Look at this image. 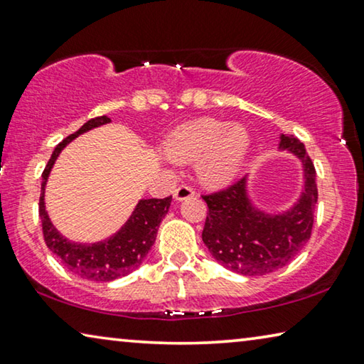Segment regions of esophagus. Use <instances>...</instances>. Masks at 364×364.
Masks as SVG:
<instances>
[{"label": "esophagus", "instance_id": "esophagus-1", "mask_svg": "<svg viewBox=\"0 0 364 364\" xmlns=\"http://www.w3.org/2000/svg\"><path fill=\"white\" fill-rule=\"evenodd\" d=\"M195 195V191L191 187L187 186V183H182V186H178L176 191H173V198L177 200V202H181V200H186V198H191Z\"/></svg>", "mask_w": 364, "mask_h": 364}]
</instances>
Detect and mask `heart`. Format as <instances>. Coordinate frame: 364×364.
<instances>
[{
  "label": "heart",
  "mask_w": 364,
  "mask_h": 364,
  "mask_svg": "<svg viewBox=\"0 0 364 364\" xmlns=\"http://www.w3.org/2000/svg\"><path fill=\"white\" fill-rule=\"evenodd\" d=\"M247 146L250 134L245 126L202 118L173 131L167 141V152L177 161L202 157L200 177L212 186H223L236 176Z\"/></svg>",
  "instance_id": "b5f03b06"
}]
</instances>
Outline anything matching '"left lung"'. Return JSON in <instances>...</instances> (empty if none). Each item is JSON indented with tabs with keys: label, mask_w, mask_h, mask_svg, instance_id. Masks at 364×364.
<instances>
[{
	"label": "left lung",
	"mask_w": 364,
	"mask_h": 364,
	"mask_svg": "<svg viewBox=\"0 0 364 364\" xmlns=\"http://www.w3.org/2000/svg\"><path fill=\"white\" fill-rule=\"evenodd\" d=\"M279 149L302 162L304 192L282 213H266L252 205L247 177L225 191L202 195L208 205L202 240L220 264L243 276H264L289 264L310 240L317 205V172L296 136L281 134Z\"/></svg>",
	"instance_id": "8db88e82"
}]
</instances>
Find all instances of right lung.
I'll return each instance as SVG.
<instances>
[{
	"instance_id": "obj_1",
	"label": "right lung",
	"mask_w": 364,
	"mask_h": 364,
	"mask_svg": "<svg viewBox=\"0 0 364 364\" xmlns=\"http://www.w3.org/2000/svg\"><path fill=\"white\" fill-rule=\"evenodd\" d=\"M108 117H97L87 121L77 133L70 136L55 146L49 162H47L44 172H42L41 183V198H39V217L42 221V233L44 241L49 250L64 262L68 271L88 281L109 282L114 279L128 276L133 272L141 262L144 261L151 246L154 245L157 228H159L162 218L169 212L172 195L166 198H143L136 205L134 212L131 213L128 221L121 226L109 238L98 241V243H73L64 238L49 218L46 212L44 193L46 183L49 178L55 159L59 157L62 149L72 143L78 134L87 133L93 128L109 123Z\"/></svg>"
}]
</instances>
